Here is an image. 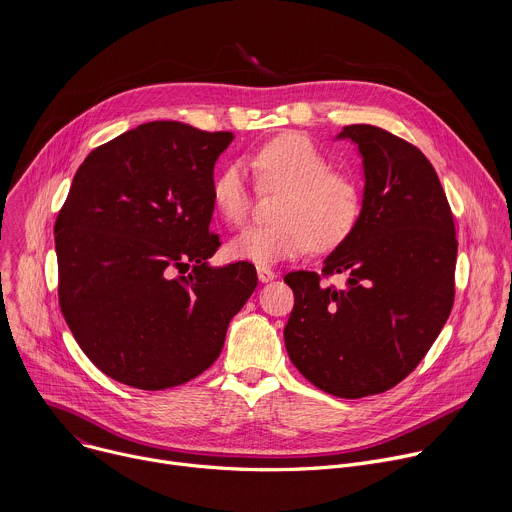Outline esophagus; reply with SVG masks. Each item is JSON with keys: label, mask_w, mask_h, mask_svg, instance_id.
I'll use <instances>...</instances> for the list:
<instances>
[{"label": "esophagus", "mask_w": 512, "mask_h": 512, "mask_svg": "<svg viewBox=\"0 0 512 512\" xmlns=\"http://www.w3.org/2000/svg\"><path fill=\"white\" fill-rule=\"evenodd\" d=\"M257 275H259V281H263V283L275 279V271L271 267H265V265L257 267Z\"/></svg>", "instance_id": "1"}]
</instances>
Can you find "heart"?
<instances>
[{
  "mask_svg": "<svg viewBox=\"0 0 512 512\" xmlns=\"http://www.w3.org/2000/svg\"><path fill=\"white\" fill-rule=\"evenodd\" d=\"M261 188H285L277 204L279 221L257 223L239 233L229 251L235 259L275 263L298 257L312 245L340 243L356 223L360 190L356 180L330 168L328 156L302 133H283L251 156ZM212 204L229 225H243L251 210L253 186L243 162H229L212 180Z\"/></svg>",
  "mask_w": 512,
  "mask_h": 512,
  "instance_id": "obj_1",
  "label": "heart"
}]
</instances>
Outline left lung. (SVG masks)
Instances as JSON below:
<instances>
[{
	"label": "left lung",
	"mask_w": 512,
	"mask_h": 512,
	"mask_svg": "<svg viewBox=\"0 0 512 512\" xmlns=\"http://www.w3.org/2000/svg\"><path fill=\"white\" fill-rule=\"evenodd\" d=\"M338 137L362 154V210L322 273L283 277L294 289L283 338L312 385L360 399L401 383L442 332L458 241L440 178L413 143L375 125H346ZM336 272L344 288L323 283Z\"/></svg>",
	"instance_id": "obj_1"
}]
</instances>
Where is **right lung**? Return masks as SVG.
<instances>
[{
  "instance_id": "add662e5",
  "label": "right lung",
  "mask_w": 512,
  "mask_h": 512,
  "mask_svg": "<svg viewBox=\"0 0 512 512\" xmlns=\"http://www.w3.org/2000/svg\"><path fill=\"white\" fill-rule=\"evenodd\" d=\"M231 131L150 121L95 148L56 216L58 304L107 377L162 391L204 373L257 287L239 261L208 267L214 162Z\"/></svg>"
}]
</instances>
